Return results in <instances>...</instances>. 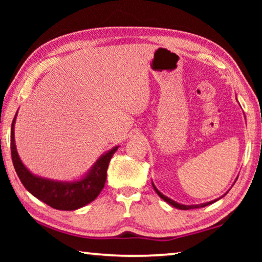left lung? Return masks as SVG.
I'll return each instance as SVG.
<instances>
[{"label":"left lung","mask_w":262,"mask_h":262,"mask_svg":"<svg viewBox=\"0 0 262 262\" xmlns=\"http://www.w3.org/2000/svg\"><path fill=\"white\" fill-rule=\"evenodd\" d=\"M152 186H154L155 190H156V193L159 195V196H161V198L163 199L164 201H166L167 203H170L171 206H173L174 208H178V209H181V210H188V209H195V208H202V207H206V206H208V205H211V203H214V202L217 201V200H214V201H210V202H207V203H202V205H192V206L180 205V203L176 202V201H173V200H171V199H168L167 196H165V195H163L156 187H155L154 184H152Z\"/></svg>","instance_id":"1"}]
</instances>
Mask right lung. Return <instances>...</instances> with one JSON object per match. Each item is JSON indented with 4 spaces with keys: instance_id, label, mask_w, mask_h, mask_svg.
<instances>
[{
    "instance_id": "right-lung-1",
    "label": "right lung",
    "mask_w": 262,
    "mask_h": 262,
    "mask_svg": "<svg viewBox=\"0 0 262 262\" xmlns=\"http://www.w3.org/2000/svg\"><path fill=\"white\" fill-rule=\"evenodd\" d=\"M16 115L11 123V158L16 173L24 187L33 196L59 210H76L94 201L101 192V189L104 188L108 163L114 152L118 150V147H114L103 155L95 163L89 173L81 180L74 181V183H63V181L40 178V177L31 173L21 163L18 154H17L14 133Z\"/></svg>"
}]
</instances>
